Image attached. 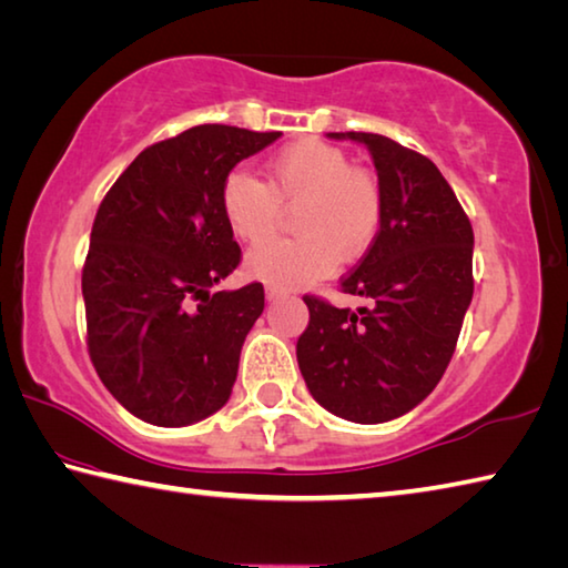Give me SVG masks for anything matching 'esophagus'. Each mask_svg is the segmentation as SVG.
I'll return each instance as SVG.
<instances>
[{
  "instance_id": "esophagus-1",
  "label": "esophagus",
  "mask_w": 568,
  "mask_h": 568,
  "mask_svg": "<svg viewBox=\"0 0 568 568\" xmlns=\"http://www.w3.org/2000/svg\"><path fill=\"white\" fill-rule=\"evenodd\" d=\"M266 298H270V302H276V298H282L284 296V292L282 288H276V286H266Z\"/></svg>"
}]
</instances>
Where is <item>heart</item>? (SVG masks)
I'll use <instances>...</instances> for the list:
<instances>
[{"label":"heart","instance_id":"obj_1","mask_svg":"<svg viewBox=\"0 0 568 568\" xmlns=\"http://www.w3.org/2000/svg\"><path fill=\"white\" fill-rule=\"evenodd\" d=\"M224 220L242 242L260 244L296 212V240L262 244L247 256V274L276 288L306 286L353 264L376 244L385 200L376 173L351 163L341 148L304 138L266 163V183L232 170L220 190Z\"/></svg>","mask_w":568,"mask_h":568}]
</instances>
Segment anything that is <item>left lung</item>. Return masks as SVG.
Returning <instances> with one entry per match:
<instances>
[{
    "instance_id": "1",
    "label": "left lung",
    "mask_w": 568,
    "mask_h": 568,
    "mask_svg": "<svg viewBox=\"0 0 568 568\" xmlns=\"http://www.w3.org/2000/svg\"><path fill=\"white\" fill-rule=\"evenodd\" d=\"M328 135L368 148L385 217L376 244L341 280V292L368 304L351 312L306 294L296 358L318 405L373 425L413 410L440 383L473 302L475 234L430 158L378 133Z\"/></svg>"
}]
</instances>
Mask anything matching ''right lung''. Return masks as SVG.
Instances as JSON below:
<instances>
[{
  "label": "right lung",
  "mask_w": 568,
  "mask_h": 568,
  "mask_svg": "<svg viewBox=\"0 0 568 568\" xmlns=\"http://www.w3.org/2000/svg\"><path fill=\"white\" fill-rule=\"evenodd\" d=\"M280 131L205 123L148 145L105 192L81 288L85 346L113 398L160 427L197 423L230 400L264 286H210L242 262L220 190Z\"/></svg>",
  "instance_id": "add662e5"
}]
</instances>
